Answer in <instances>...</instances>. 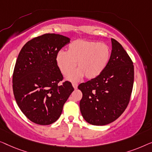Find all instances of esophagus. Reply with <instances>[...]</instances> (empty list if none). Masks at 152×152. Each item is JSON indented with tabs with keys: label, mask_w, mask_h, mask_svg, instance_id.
<instances>
[{
	"label": "esophagus",
	"mask_w": 152,
	"mask_h": 152,
	"mask_svg": "<svg viewBox=\"0 0 152 152\" xmlns=\"http://www.w3.org/2000/svg\"><path fill=\"white\" fill-rule=\"evenodd\" d=\"M72 86H73V87L75 89H76L77 88H78V84H77L76 83H72Z\"/></svg>",
	"instance_id": "obj_1"
}]
</instances>
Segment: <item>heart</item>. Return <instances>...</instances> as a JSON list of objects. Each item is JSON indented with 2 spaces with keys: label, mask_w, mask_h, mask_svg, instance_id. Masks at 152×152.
<instances>
[{
  "label": "heart",
  "mask_w": 152,
  "mask_h": 152,
  "mask_svg": "<svg viewBox=\"0 0 152 152\" xmlns=\"http://www.w3.org/2000/svg\"><path fill=\"white\" fill-rule=\"evenodd\" d=\"M110 58V49L103 42L78 39L71 42L68 51H60L56 61L62 73H71L76 67L78 69L69 74L67 78L78 80L85 76L93 79L102 73Z\"/></svg>",
  "instance_id": "obj_1"
}]
</instances>
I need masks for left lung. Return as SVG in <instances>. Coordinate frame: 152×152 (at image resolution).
I'll use <instances>...</instances> for the list:
<instances>
[{
	"instance_id": "1",
	"label": "left lung",
	"mask_w": 152,
	"mask_h": 152,
	"mask_svg": "<svg viewBox=\"0 0 152 152\" xmlns=\"http://www.w3.org/2000/svg\"><path fill=\"white\" fill-rule=\"evenodd\" d=\"M107 65L96 78L81 83L80 110L93 125L110 124L118 118L129 104L134 78L133 62L123 46L114 38Z\"/></svg>"
}]
</instances>
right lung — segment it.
Masks as SVG:
<instances>
[{
    "label": "right lung",
    "mask_w": 152,
    "mask_h": 152,
    "mask_svg": "<svg viewBox=\"0 0 152 152\" xmlns=\"http://www.w3.org/2000/svg\"><path fill=\"white\" fill-rule=\"evenodd\" d=\"M70 38L45 34L27 42L17 58L13 74V91L16 103L33 123L52 124L61 116L64 104L74 91L71 83L63 85L56 56Z\"/></svg>",
    "instance_id": "1"
}]
</instances>
